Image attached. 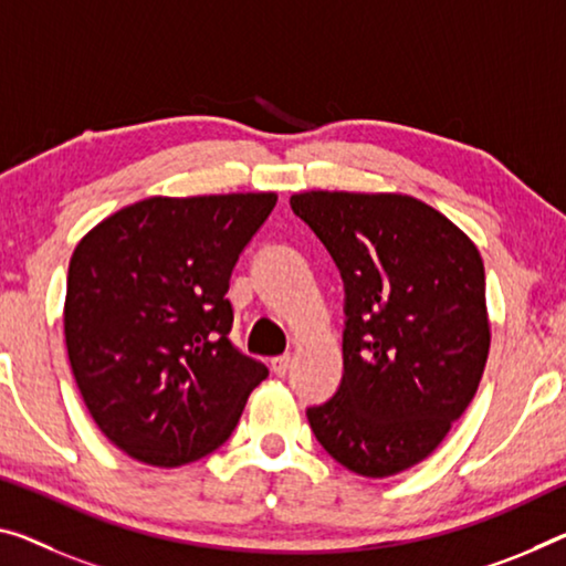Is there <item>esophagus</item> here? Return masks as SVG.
<instances>
[{
    "label": "esophagus",
    "instance_id": "esophagus-1",
    "mask_svg": "<svg viewBox=\"0 0 566 566\" xmlns=\"http://www.w3.org/2000/svg\"><path fill=\"white\" fill-rule=\"evenodd\" d=\"M291 354H283V356H275V359L271 361V369H273V374H277V377H285V374H289V369H291Z\"/></svg>",
    "mask_w": 566,
    "mask_h": 566
}]
</instances>
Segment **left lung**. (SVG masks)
I'll use <instances>...</instances> for the list:
<instances>
[{"label": "left lung", "mask_w": 566, "mask_h": 566, "mask_svg": "<svg viewBox=\"0 0 566 566\" xmlns=\"http://www.w3.org/2000/svg\"><path fill=\"white\" fill-rule=\"evenodd\" d=\"M293 212L344 281V377L308 407L316 440L349 471L397 475L468 410L491 346L483 260L446 214L407 195L301 192Z\"/></svg>", "instance_id": "8db88e82"}]
</instances>
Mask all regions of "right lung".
I'll return each mask as SVG.
<instances>
[{
    "mask_svg": "<svg viewBox=\"0 0 566 566\" xmlns=\"http://www.w3.org/2000/svg\"><path fill=\"white\" fill-rule=\"evenodd\" d=\"M275 202V192L149 197L77 242L67 359L95 424L134 460L177 468L212 453L268 377L228 338L224 293Z\"/></svg>",
    "mask_w": 566,
    "mask_h": 566,
    "instance_id": "obj_1",
    "label": "right lung"
}]
</instances>
